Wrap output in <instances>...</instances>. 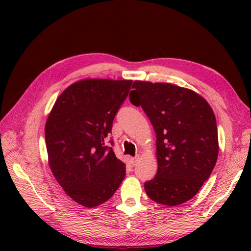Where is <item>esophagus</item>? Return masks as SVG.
Segmentation results:
<instances>
[{"label": "esophagus", "instance_id": "obj_1", "mask_svg": "<svg viewBox=\"0 0 251 251\" xmlns=\"http://www.w3.org/2000/svg\"><path fill=\"white\" fill-rule=\"evenodd\" d=\"M137 162H138V157H137V156H136V157H132V158H130V163H131L132 166H135V165L137 164Z\"/></svg>", "mask_w": 251, "mask_h": 251}]
</instances>
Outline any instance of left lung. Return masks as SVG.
I'll list each match as a JSON object with an SVG mask.
<instances>
[{
  "mask_svg": "<svg viewBox=\"0 0 251 251\" xmlns=\"http://www.w3.org/2000/svg\"><path fill=\"white\" fill-rule=\"evenodd\" d=\"M132 88L130 102L141 105L156 134L157 173L145 190L158 204H183L196 195L217 162L214 111L201 96L174 84L135 81Z\"/></svg>",
  "mask_w": 251,
  "mask_h": 251,
  "instance_id": "obj_1",
  "label": "left lung"
}]
</instances>
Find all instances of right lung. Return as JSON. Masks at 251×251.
<instances>
[{"label": "right lung", "instance_id": "1", "mask_svg": "<svg viewBox=\"0 0 251 251\" xmlns=\"http://www.w3.org/2000/svg\"><path fill=\"white\" fill-rule=\"evenodd\" d=\"M131 83L78 81L63 90L46 121L51 173L67 195L84 207L99 206L111 199L125 178V164L104 146V140Z\"/></svg>", "mask_w": 251, "mask_h": 251}]
</instances>
